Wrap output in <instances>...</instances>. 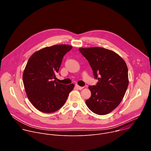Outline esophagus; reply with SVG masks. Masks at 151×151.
<instances>
[{
	"mask_svg": "<svg viewBox=\"0 0 151 151\" xmlns=\"http://www.w3.org/2000/svg\"><path fill=\"white\" fill-rule=\"evenodd\" d=\"M75 87L78 89V90H82V89H83V87H80L79 86H78V84H76L75 85Z\"/></svg>",
	"mask_w": 151,
	"mask_h": 151,
	"instance_id": "1",
	"label": "esophagus"
}]
</instances>
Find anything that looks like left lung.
<instances>
[{"label":"left lung","instance_id":"1","mask_svg":"<svg viewBox=\"0 0 151 151\" xmlns=\"http://www.w3.org/2000/svg\"><path fill=\"white\" fill-rule=\"evenodd\" d=\"M79 50L88 61L94 79L98 80L96 85L88 87L91 94L86 105L95 114H108L120 104L127 90V65L119 55L105 48H80Z\"/></svg>","mask_w":151,"mask_h":151}]
</instances>
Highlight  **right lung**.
Masks as SVG:
<instances>
[{"mask_svg": "<svg viewBox=\"0 0 151 151\" xmlns=\"http://www.w3.org/2000/svg\"><path fill=\"white\" fill-rule=\"evenodd\" d=\"M72 47L67 45L46 47L29 58L23 75L27 96L38 110L50 113L60 109L74 84L64 85L57 83L58 72L64 56Z\"/></svg>", "mask_w": 151, "mask_h": 151, "instance_id": "right-lung-1", "label": "right lung"}]
</instances>
